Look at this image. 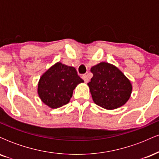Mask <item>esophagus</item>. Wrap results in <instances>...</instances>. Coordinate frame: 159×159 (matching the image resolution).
Here are the masks:
<instances>
[{
	"label": "esophagus",
	"instance_id": "esophagus-1",
	"mask_svg": "<svg viewBox=\"0 0 159 159\" xmlns=\"http://www.w3.org/2000/svg\"><path fill=\"white\" fill-rule=\"evenodd\" d=\"M82 78H83L85 83H87V82H88V81H89L88 77H87V75H82Z\"/></svg>",
	"mask_w": 159,
	"mask_h": 159
}]
</instances>
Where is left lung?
<instances>
[{
	"label": "left lung",
	"instance_id": "left-lung-1",
	"mask_svg": "<svg viewBox=\"0 0 159 159\" xmlns=\"http://www.w3.org/2000/svg\"><path fill=\"white\" fill-rule=\"evenodd\" d=\"M90 72L93 76L87 84L96 105L112 110L121 107L129 100L132 84L119 69L102 62L93 66Z\"/></svg>",
	"mask_w": 159,
	"mask_h": 159
}]
</instances>
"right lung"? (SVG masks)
Instances as JSON below:
<instances>
[{
	"instance_id": "1",
	"label": "right lung",
	"mask_w": 159,
	"mask_h": 159,
	"mask_svg": "<svg viewBox=\"0 0 159 159\" xmlns=\"http://www.w3.org/2000/svg\"><path fill=\"white\" fill-rule=\"evenodd\" d=\"M81 82L74 67L57 63L40 78L38 94L45 105L57 108L69 102L73 90Z\"/></svg>"
}]
</instances>
